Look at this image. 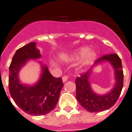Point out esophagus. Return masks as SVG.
<instances>
[{
	"label": "esophagus",
	"instance_id": "34e87169",
	"mask_svg": "<svg viewBox=\"0 0 132 132\" xmlns=\"http://www.w3.org/2000/svg\"><path fill=\"white\" fill-rule=\"evenodd\" d=\"M67 79H68V77H67V75H64V76H63V77H62V80H63V82H66L67 81Z\"/></svg>",
	"mask_w": 132,
	"mask_h": 132
}]
</instances>
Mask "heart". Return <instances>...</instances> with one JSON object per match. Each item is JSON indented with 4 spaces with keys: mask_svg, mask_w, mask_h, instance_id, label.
Here are the masks:
<instances>
[{
    "mask_svg": "<svg viewBox=\"0 0 132 132\" xmlns=\"http://www.w3.org/2000/svg\"><path fill=\"white\" fill-rule=\"evenodd\" d=\"M88 47H82L77 53H75L73 55L75 59H80L81 57H83V61L84 64H90L92 63L93 61L95 60L96 57V53L93 51H89Z\"/></svg>",
    "mask_w": 132,
    "mask_h": 132,
    "instance_id": "heart-1",
    "label": "heart"
}]
</instances>
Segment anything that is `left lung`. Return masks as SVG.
<instances>
[{"instance_id":"left-lung-1","label":"left lung","mask_w":132,"mask_h":132,"mask_svg":"<svg viewBox=\"0 0 132 132\" xmlns=\"http://www.w3.org/2000/svg\"><path fill=\"white\" fill-rule=\"evenodd\" d=\"M103 61H109L115 70L116 83L109 93L100 95L92 91L89 82L91 70L75 79L76 97L83 108L89 112H99L108 110L117 102L123 85V73L121 61L117 54H108L97 59L94 65Z\"/></svg>"}]
</instances>
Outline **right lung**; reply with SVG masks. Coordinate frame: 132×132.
I'll list each match as a JSON object with an SVG mask.
<instances>
[{
	"mask_svg": "<svg viewBox=\"0 0 132 132\" xmlns=\"http://www.w3.org/2000/svg\"><path fill=\"white\" fill-rule=\"evenodd\" d=\"M41 57L36 43L23 46L16 51L9 67V87L14 103L25 113L32 116H43L54 110L63 86L61 77H54L46 66L37 84L28 86L20 83L19 71L29 59Z\"/></svg>",
	"mask_w": 132,
	"mask_h": 132,
	"instance_id": "1",
	"label": "right lung"
}]
</instances>
